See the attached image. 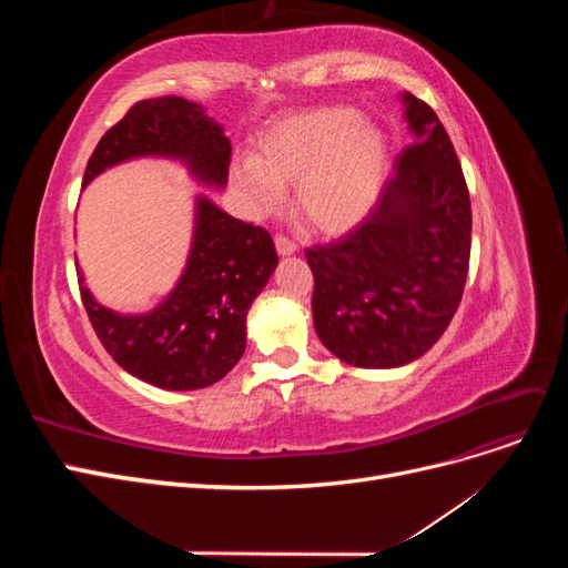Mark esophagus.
<instances>
[{
	"label": "esophagus",
	"instance_id": "34e87169",
	"mask_svg": "<svg viewBox=\"0 0 568 568\" xmlns=\"http://www.w3.org/2000/svg\"><path fill=\"white\" fill-rule=\"evenodd\" d=\"M274 246H277V253L280 255H294L298 248H296V244L291 242V239H286V236H277L274 239Z\"/></svg>",
	"mask_w": 568,
	"mask_h": 568
}]
</instances>
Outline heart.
<instances>
[{
  "instance_id": "heart-1",
  "label": "heart",
  "mask_w": 568,
  "mask_h": 568,
  "mask_svg": "<svg viewBox=\"0 0 568 568\" xmlns=\"http://www.w3.org/2000/svg\"><path fill=\"white\" fill-rule=\"evenodd\" d=\"M388 173L382 128L348 106L315 109L280 120L257 140V156L232 163V182L253 215L280 209L286 184L296 205L322 234H346L379 199Z\"/></svg>"
}]
</instances>
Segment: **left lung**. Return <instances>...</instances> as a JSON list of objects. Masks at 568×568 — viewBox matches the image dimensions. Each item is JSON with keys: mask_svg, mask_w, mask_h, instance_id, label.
I'll use <instances>...</instances> for the list:
<instances>
[{"mask_svg": "<svg viewBox=\"0 0 568 568\" xmlns=\"http://www.w3.org/2000/svg\"><path fill=\"white\" fill-rule=\"evenodd\" d=\"M412 144L369 215L336 244L307 248L313 322L343 363H415L448 329L471 251V205L457 153L432 106L403 92Z\"/></svg>", "mask_w": 568, "mask_h": 568, "instance_id": "left-lung-1", "label": "left lung"}]
</instances>
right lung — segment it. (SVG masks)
Masks as SVG:
<instances>
[{
	"label": "right lung",
	"mask_w": 568,
	"mask_h": 568,
	"mask_svg": "<svg viewBox=\"0 0 568 568\" xmlns=\"http://www.w3.org/2000/svg\"><path fill=\"white\" fill-rule=\"evenodd\" d=\"M232 144L225 128L182 97L134 104L101 136L82 186L134 159H168L199 184L225 189ZM280 257L272 236L236 220L205 194L194 196V232L186 265L170 294L146 313H118L78 282L84 311L115 363L156 388L194 390L220 382L246 351L248 307Z\"/></svg>",
	"instance_id": "add662e5"
}]
</instances>
